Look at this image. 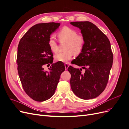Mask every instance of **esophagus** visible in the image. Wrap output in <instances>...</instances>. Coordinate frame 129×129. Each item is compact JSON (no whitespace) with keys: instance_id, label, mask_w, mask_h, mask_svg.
<instances>
[{"instance_id":"34e87169","label":"esophagus","mask_w":129,"mask_h":129,"mask_svg":"<svg viewBox=\"0 0 129 129\" xmlns=\"http://www.w3.org/2000/svg\"><path fill=\"white\" fill-rule=\"evenodd\" d=\"M64 67H65L66 70H67V69L68 68V67H69L68 64V63H65V64H64Z\"/></svg>"}]
</instances>
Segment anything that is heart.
I'll use <instances>...</instances> for the list:
<instances>
[{
    "label": "heart",
    "mask_w": 129,
    "mask_h": 129,
    "mask_svg": "<svg viewBox=\"0 0 129 129\" xmlns=\"http://www.w3.org/2000/svg\"><path fill=\"white\" fill-rule=\"evenodd\" d=\"M58 37L62 41L67 42L64 53L56 54L54 58L57 61L67 62L72 59L73 53L78 55L82 50L85 44L82 36L78 35L77 31L68 27H64L58 33ZM48 46L53 53L57 52V43L54 37H50L48 40Z\"/></svg>",
    "instance_id": "b5f03b06"
}]
</instances>
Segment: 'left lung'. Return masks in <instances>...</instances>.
Segmentation results:
<instances>
[{
	"label": "left lung",
	"mask_w": 129,
	"mask_h": 129,
	"mask_svg": "<svg viewBox=\"0 0 129 129\" xmlns=\"http://www.w3.org/2000/svg\"><path fill=\"white\" fill-rule=\"evenodd\" d=\"M79 28L84 38L81 53L72 63L82 67L68 68L71 74V87L73 92L83 100L96 98L102 93L109 79L112 66L113 54L110 41L95 25L89 21L71 22ZM85 69L84 73L80 71Z\"/></svg>",
	"instance_id": "left-lung-1"
}]
</instances>
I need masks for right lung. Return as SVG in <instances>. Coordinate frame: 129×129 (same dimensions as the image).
Returning <instances> with one entry per match:
<instances>
[{"mask_svg": "<svg viewBox=\"0 0 129 129\" xmlns=\"http://www.w3.org/2000/svg\"><path fill=\"white\" fill-rule=\"evenodd\" d=\"M60 23L48 22L32 26L22 37L18 47L17 63L23 89L30 98L38 102L49 99L55 93L63 63H52L53 53L48 46L50 35ZM52 64L49 72L43 66Z\"/></svg>", "mask_w": 129, "mask_h": 129, "instance_id": "obj_1", "label": "right lung"}]
</instances>
